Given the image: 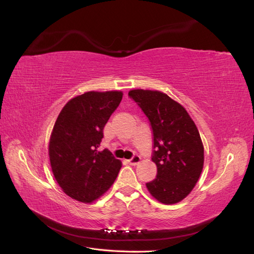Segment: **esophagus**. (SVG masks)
I'll list each match as a JSON object with an SVG mask.
<instances>
[{
	"label": "esophagus",
	"mask_w": 254,
	"mask_h": 254,
	"mask_svg": "<svg viewBox=\"0 0 254 254\" xmlns=\"http://www.w3.org/2000/svg\"><path fill=\"white\" fill-rule=\"evenodd\" d=\"M140 161H141V157H140V156L133 155L132 158H130V159L128 160V163H129L130 165H136L137 163H140Z\"/></svg>",
	"instance_id": "obj_1"
}]
</instances>
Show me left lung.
I'll return each mask as SVG.
<instances>
[{
	"mask_svg": "<svg viewBox=\"0 0 254 254\" xmlns=\"http://www.w3.org/2000/svg\"><path fill=\"white\" fill-rule=\"evenodd\" d=\"M128 95L147 117L152 130L151 160L157 176L146 187L160 202H179L194 189L203 167V145L195 123L162 92L136 89Z\"/></svg>",
	"mask_w": 254,
	"mask_h": 254,
	"instance_id": "8db88e82",
	"label": "left lung"
}]
</instances>
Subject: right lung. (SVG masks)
Instances as JSON below:
<instances>
[{
  "label": "right lung",
  "instance_id": "right-lung-1",
  "mask_svg": "<svg viewBox=\"0 0 254 254\" xmlns=\"http://www.w3.org/2000/svg\"><path fill=\"white\" fill-rule=\"evenodd\" d=\"M122 97L121 91L86 92L68 101L58 115L49 145L51 166L60 188L75 200L94 201L117 179L122 162L98 147Z\"/></svg>",
  "mask_w": 254,
  "mask_h": 254
}]
</instances>
